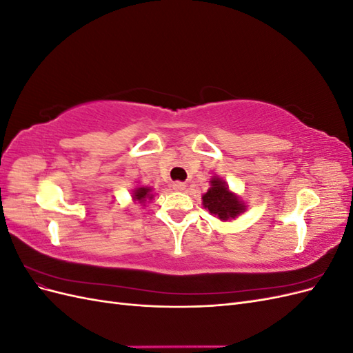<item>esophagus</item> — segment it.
Instances as JSON below:
<instances>
[{"label":"esophagus","mask_w":353,"mask_h":353,"mask_svg":"<svg viewBox=\"0 0 353 353\" xmlns=\"http://www.w3.org/2000/svg\"><path fill=\"white\" fill-rule=\"evenodd\" d=\"M185 183H181V181H175V183L172 184V188L174 190H176V191H183V190H185Z\"/></svg>","instance_id":"1"}]
</instances>
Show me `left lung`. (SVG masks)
I'll return each instance as SVG.
<instances>
[{
  "label": "left lung",
  "instance_id": "8db88e82",
  "mask_svg": "<svg viewBox=\"0 0 353 353\" xmlns=\"http://www.w3.org/2000/svg\"><path fill=\"white\" fill-rule=\"evenodd\" d=\"M212 187L208 193L203 196V206L208 208L212 215H216L219 219L227 221L236 218L244 212V203H241L236 196L230 193L223 181L213 178L210 181Z\"/></svg>",
  "mask_w": 353,
  "mask_h": 353
}]
</instances>
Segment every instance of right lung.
<instances>
[{"mask_svg": "<svg viewBox=\"0 0 353 353\" xmlns=\"http://www.w3.org/2000/svg\"><path fill=\"white\" fill-rule=\"evenodd\" d=\"M150 190L152 188H137L135 193H134V200H138L140 203H144L145 199H152V194H150Z\"/></svg>", "mask_w": 353, "mask_h": 353, "instance_id": "obj_1", "label": "right lung"}]
</instances>
